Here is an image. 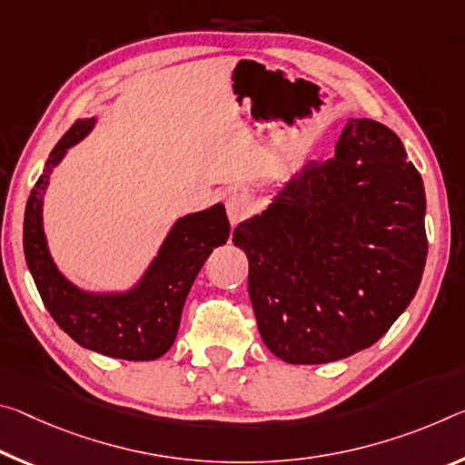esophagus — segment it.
Here are the masks:
<instances>
[{
    "label": "esophagus",
    "mask_w": 465,
    "mask_h": 465,
    "mask_svg": "<svg viewBox=\"0 0 465 465\" xmlns=\"http://www.w3.org/2000/svg\"><path fill=\"white\" fill-rule=\"evenodd\" d=\"M225 209H227V217H230L232 227H235L238 223H242L250 213H252L254 203L252 198L244 193H233L230 198H227Z\"/></svg>",
    "instance_id": "esophagus-1"
}]
</instances>
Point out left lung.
<instances>
[{
    "label": "left lung",
    "mask_w": 465,
    "mask_h": 465,
    "mask_svg": "<svg viewBox=\"0 0 465 465\" xmlns=\"http://www.w3.org/2000/svg\"><path fill=\"white\" fill-rule=\"evenodd\" d=\"M424 213L400 136L350 120L333 159L308 163L233 232L264 345L287 364H325L377 343L422 279Z\"/></svg>",
    "instance_id": "8db88e82"
}]
</instances>
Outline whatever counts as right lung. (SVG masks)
Here are the masks:
<instances>
[{
  "mask_svg": "<svg viewBox=\"0 0 465 465\" xmlns=\"http://www.w3.org/2000/svg\"><path fill=\"white\" fill-rule=\"evenodd\" d=\"M94 117L78 120L51 151L26 203L25 256L43 304L74 341L103 356L146 362L173 345L190 287L213 248L230 238V221L221 203L180 217L149 269L128 292H86L68 282L49 254L43 196L54 169L70 146L94 128Z\"/></svg>",
  "mask_w": 465,
  "mask_h": 465,
  "instance_id": "add662e5",
  "label": "right lung"
}]
</instances>
